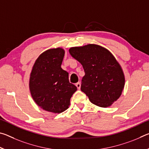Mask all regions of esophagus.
Masks as SVG:
<instances>
[{"label": "esophagus", "instance_id": "esophagus-1", "mask_svg": "<svg viewBox=\"0 0 149 149\" xmlns=\"http://www.w3.org/2000/svg\"><path fill=\"white\" fill-rule=\"evenodd\" d=\"M75 85H76V87L78 89H80V88H81V83L80 82L77 83V84H75Z\"/></svg>", "mask_w": 149, "mask_h": 149}]
</instances>
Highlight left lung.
<instances>
[{"label":"left lung","mask_w":149,"mask_h":149,"mask_svg":"<svg viewBox=\"0 0 149 149\" xmlns=\"http://www.w3.org/2000/svg\"><path fill=\"white\" fill-rule=\"evenodd\" d=\"M69 52L85 71L81 90L93 104L110 107L119 99L125 85L123 70L115 57L107 49L95 44L72 47Z\"/></svg>","instance_id":"obj_1"}]
</instances>
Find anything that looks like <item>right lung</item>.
<instances>
[{
	"mask_svg": "<svg viewBox=\"0 0 149 149\" xmlns=\"http://www.w3.org/2000/svg\"><path fill=\"white\" fill-rule=\"evenodd\" d=\"M65 54L62 48L46 50L37 58L29 78V90L35 103L52 113L67 110L77 87L70 84L68 73L61 64Z\"/></svg>",
	"mask_w": 149,
	"mask_h": 149,
	"instance_id": "obj_1",
	"label": "right lung"
}]
</instances>
